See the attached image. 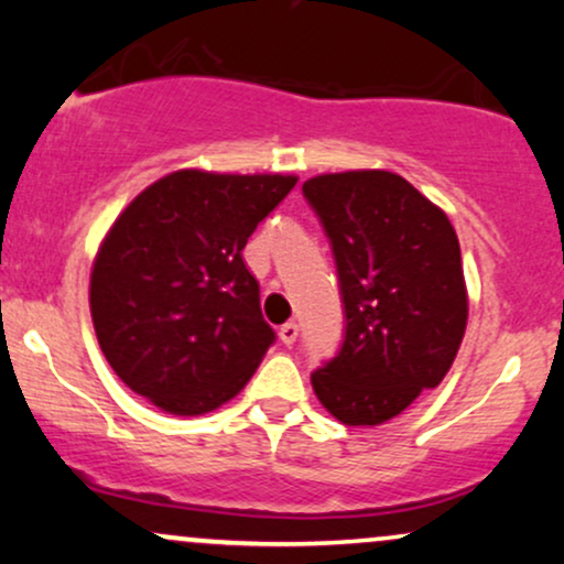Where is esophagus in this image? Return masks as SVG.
<instances>
[{
  "mask_svg": "<svg viewBox=\"0 0 564 564\" xmlns=\"http://www.w3.org/2000/svg\"><path fill=\"white\" fill-rule=\"evenodd\" d=\"M278 336H281L283 345L291 347L296 341V336H300V326H296V323H283L281 332H278Z\"/></svg>",
  "mask_w": 564,
  "mask_h": 564,
  "instance_id": "esophagus-1",
  "label": "esophagus"
}]
</instances>
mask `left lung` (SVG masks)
Returning a JSON list of instances; mask_svg holds the SVG:
<instances>
[{
	"label": "left lung",
	"instance_id": "left-lung-1",
	"mask_svg": "<svg viewBox=\"0 0 564 564\" xmlns=\"http://www.w3.org/2000/svg\"><path fill=\"white\" fill-rule=\"evenodd\" d=\"M332 241L345 341L313 371L318 400L347 426H377L445 379L467 328L456 230L400 174H318L302 185Z\"/></svg>",
	"mask_w": 564,
	"mask_h": 564
}]
</instances>
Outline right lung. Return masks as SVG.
Masks as SVG:
<instances>
[{
    "label": "right lung",
    "mask_w": 564,
    "mask_h": 564,
    "mask_svg": "<svg viewBox=\"0 0 564 564\" xmlns=\"http://www.w3.org/2000/svg\"><path fill=\"white\" fill-rule=\"evenodd\" d=\"M294 185V174L180 170L121 212L95 257L89 310L129 390L174 416L243 390L275 332L241 251Z\"/></svg>",
    "instance_id": "1"
}]
</instances>
